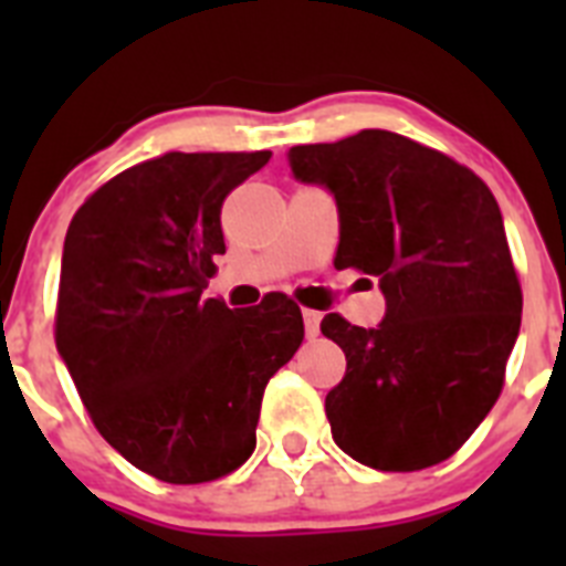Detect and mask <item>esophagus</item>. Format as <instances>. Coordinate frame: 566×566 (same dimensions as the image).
I'll return each mask as SVG.
<instances>
[{
  "label": "esophagus",
  "mask_w": 566,
  "mask_h": 566,
  "mask_svg": "<svg viewBox=\"0 0 566 566\" xmlns=\"http://www.w3.org/2000/svg\"><path fill=\"white\" fill-rule=\"evenodd\" d=\"M319 319H323V314L312 312V308H303V323H306L308 337H317L319 334Z\"/></svg>",
  "instance_id": "obj_1"
}]
</instances>
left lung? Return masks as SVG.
Wrapping results in <instances>:
<instances>
[{"label":"left lung","mask_w":566,"mask_h":566,"mask_svg":"<svg viewBox=\"0 0 566 566\" xmlns=\"http://www.w3.org/2000/svg\"><path fill=\"white\" fill-rule=\"evenodd\" d=\"M297 181L339 212L337 269L379 277L385 319L326 314L345 377L326 397L334 442L374 470L444 462L496 405L522 326L502 212L476 172L388 129L289 149Z\"/></svg>","instance_id":"1"}]
</instances>
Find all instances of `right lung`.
Listing matches in <instances>:
<instances>
[{
    "mask_svg": "<svg viewBox=\"0 0 566 566\" xmlns=\"http://www.w3.org/2000/svg\"><path fill=\"white\" fill-rule=\"evenodd\" d=\"M269 158L135 164L90 195L64 238L56 348L98 433L161 482H214L247 462L266 382L303 343L286 294L252 308L201 297L227 252L223 201Z\"/></svg>",
    "mask_w": 566,
    "mask_h": 566,
    "instance_id": "add662e5",
    "label": "right lung"
}]
</instances>
